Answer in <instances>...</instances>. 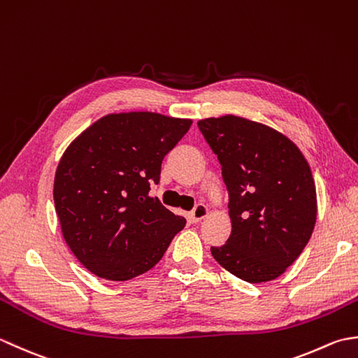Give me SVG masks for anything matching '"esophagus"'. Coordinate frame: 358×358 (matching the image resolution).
<instances>
[{"instance_id":"obj_1","label":"esophagus","mask_w":358,"mask_h":358,"mask_svg":"<svg viewBox=\"0 0 358 358\" xmlns=\"http://www.w3.org/2000/svg\"><path fill=\"white\" fill-rule=\"evenodd\" d=\"M208 215H209L208 206H206V204L200 203V204H196V206L194 208V210L191 212V222L199 223V222H201L203 218H206Z\"/></svg>"}]
</instances>
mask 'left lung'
Here are the masks:
<instances>
[{
  "mask_svg": "<svg viewBox=\"0 0 358 358\" xmlns=\"http://www.w3.org/2000/svg\"><path fill=\"white\" fill-rule=\"evenodd\" d=\"M229 192L232 231L210 248L217 263L248 283H264L291 266L313 235L317 192L305 155L286 135L237 115L204 118Z\"/></svg>",
  "mask_w": 358,
  "mask_h": 358,
  "instance_id": "8db88e82",
  "label": "left lung"
}]
</instances>
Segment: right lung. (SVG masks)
<instances>
[{"label": "right lung", "instance_id": "obj_1", "mask_svg": "<svg viewBox=\"0 0 358 358\" xmlns=\"http://www.w3.org/2000/svg\"><path fill=\"white\" fill-rule=\"evenodd\" d=\"M191 124L155 112L109 113L64 150L53 181L55 210L67 246L96 277L141 275L185 227L186 218L149 191Z\"/></svg>", "mask_w": 358, "mask_h": 358}]
</instances>
